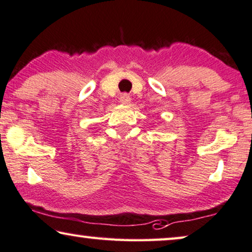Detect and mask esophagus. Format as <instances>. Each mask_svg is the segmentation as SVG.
Listing matches in <instances>:
<instances>
[{
	"label": "esophagus",
	"mask_w": 252,
	"mask_h": 252,
	"mask_svg": "<svg viewBox=\"0 0 252 252\" xmlns=\"http://www.w3.org/2000/svg\"><path fill=\"white\" fill-rule=\"evenodd\" d=\"M130 100H132V99H130V96L127 93H124V94H122V95H120V102H122L123 104L128 105L130 103Z\"/></svg>",
	"instance_id": "obj_1"
}]
</instances>
